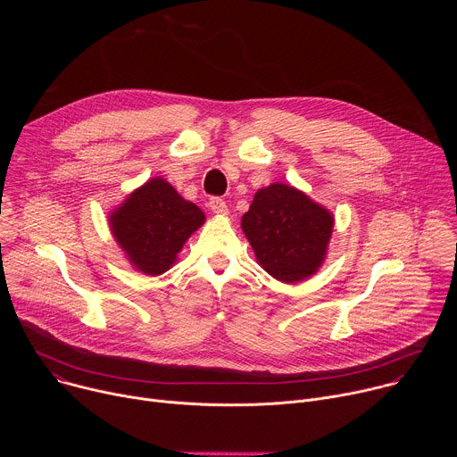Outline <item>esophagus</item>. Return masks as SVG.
<instances>
[{
	"instance_id": "34e87169",
	"label": "esophagus",
	"mask_w": 457,
	"mask_h": 457,
	"mask_svg": "<svg viewBox=\"0 0 457 457\" xmlns=\"http://www.w3.org/2000/svg\"><path fill=\"white\" fill-rule=\"evenodd\" d=\"M210 210H212L213 213L226 215V213H228V204H226V201L220 199V197H212V199H210Z\"/></svg>"
}]
</instances>
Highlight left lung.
Wrapping results in <instances>:
<instances>
[{
  "mask_svg": "<svg viewBox=\"0 0 457 457\" xmlns=\"http://www.w3.org/2000/svg\"><path fill=\"white\" fill-rule=\"evenodd\" d=\"M240 228L260 268L284 284H293L321 268L335 215L298 187L273 182L254 193Z\"/></svg>",
  "mask_w": 457,
  "mask_h": 457,
  "instance_id": "1",
  "label": "left lung"
}]
</instances>
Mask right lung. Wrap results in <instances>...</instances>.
Wrapping results in <instances>:
<instances>
[{"mask_svg":"<svg viewBox=\"0 0 457 457\" xmlns=\"http://www.w3.org/2000/svg\"><path fill=\"white\" fill-rule=\"evenodd\" d=\"M204 220V212L182 199L162 177L146 180L108 215L110 231L126 260L148 277L166 273Z\"/></svg>","mask_w":457,"mask_h":457,"instance_id":"right-lung-1","label":"right lung"}]
</instances>
